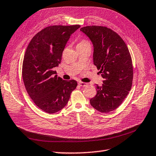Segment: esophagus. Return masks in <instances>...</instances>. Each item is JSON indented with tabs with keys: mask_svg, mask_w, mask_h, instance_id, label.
Returning <instances> with one entry per match:
<instances>
[{
	"mask_svg": "<svg viewBox=\"0 0 156 156\" xmlns=\"http://www.w3.org/2000/svg\"><path fill=\"white\" fill-rule=\"evenodd\" d=\"M78 84L81 87H86L87 86V83L85 82H79Z\"/></svg>",
	"mask_w": 156,
	"mask_h": 156,
	"instance_id": "34e87169",
	"label": "esophagus"
}]
</instances>
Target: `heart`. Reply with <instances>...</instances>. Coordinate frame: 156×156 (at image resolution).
Wrapping results in <instances>:
<instances>
[{
	"mask_svg": "<svg viewBox=\"0 0 156 156\" xmlns=\"http://www.w3.org/2000/svg\"><path fill=\"white\" fill-rule=\"evenodd\" d=\"M86 45H90V43L86 39H82L80 41L78 44L77 47H81V46H86Z\"/></svg>",
	"mask_w": 156,
	"mask_h": 156,
	"instance_id": "heart-1",
	"label": "heart"
}]
</instances>
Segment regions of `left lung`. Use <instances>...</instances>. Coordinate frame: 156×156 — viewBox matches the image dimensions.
<instances>
[{
	"label": "left lung",
	"instance_id": "left-lung-1",
	"mask_svg": "<svg viewBox=\"0 0 156 156\" xmlns=\"http://www.w3.org/2000/svg\"><path fill=\"white\" fill-rule=\"evenodd\" d=\"M80 31L94 46V64L104 78L101 86L96 85L97 94L90 99L91 105L101 113L117 109L131 89L133 67L129 49L114 31L107 27L90 26Z\"/></svg>",
	"mask_w": 156,
	"mask_h": 156
}]
</instances>
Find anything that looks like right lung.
<instances>
[{"instance_id": "add662e5", "label": "right lung", "mask_w": 156, "mask_h": 156, "mask_svg": "<svg viewBox=\"0 0 156 156\" xmlns=\"http://www.w3.org/2000/svg\"><path fill=\"white\" fill-rule=\"evenodd\" d=\"M79 27H47L35 35L27 47L22 65L23 83L35 104L48 113L63 109L77 86L74 80H64L57 76L53 69L61 63L67 41Z\"/></svg>"}]
</instances>
